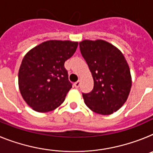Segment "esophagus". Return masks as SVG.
<instances>
[{
	"label": "esophagus",
	"mask_w": 153,
	"mask_h": 153,
	"mask_svg": "<svg viewBox=\"0 0 153 153\" xmlns=\"http://www.w3.org/2000/svg\"><path fill=\"white\" fill-rule=\"evenodd\" d=\"M74 86H75V87H76V88L79 87V86H80V81H79V80L76 81V82L74 83Z\"/></svg>",
	"instance_id": "1"
}]
</instances>
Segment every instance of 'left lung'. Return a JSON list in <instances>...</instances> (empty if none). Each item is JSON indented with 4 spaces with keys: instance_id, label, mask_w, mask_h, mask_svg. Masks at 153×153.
Here are the masks:
<instances>
[{
    "instance_id": "left-lung-1",
    "label": "left lung",
    "mask_w": 153,
    "mask_h": 153,
    "mask_svg": "<svg viewBox=\"0 0 153 153\" xmlns=\"http://www.w3.org/2000/svg\"><path fill=\"white\" fill-rule=\"evenodd\" d=\"M79 49L94 81L93 90L83 93L85 104L98 114L117 112L126 102L132 86L130 70L123 54L102 40H83Z\"/></svg>"
}]
</instances>
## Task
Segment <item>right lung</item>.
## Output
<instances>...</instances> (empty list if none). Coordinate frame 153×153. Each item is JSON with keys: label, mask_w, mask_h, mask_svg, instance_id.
I'll use <instances>...</instances> for the list:
<instances>
[{"label": "right lung", "mask_w": 153, "mask_h": 153, "mask_svg": "<svg viewBox=\"0 0 153 153\" xmlns=\"http://www.w3.org/2000/svg\"><path fill=\"white\" fill-rule=\"evenodd\" d=\"M78 42L51 40L28 51L18 73L24 101L34 111L47 113L60 106L72 84L64 63L76 51Z\"/></svg>", "instance_id": "1"}]
</instances>
